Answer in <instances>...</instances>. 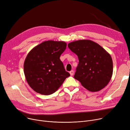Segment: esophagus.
<instances>
[{"mask_svg":"<svg viewBox=\"0 0 130 130\" xmlns=\"http://www.w3.org/2000/svg\"><path fill=\"white\" fill-rule=\"evenodd\" d=\"M70 75L71 76H73V74H74V71H71L70 72Z\"/></svg>","mask_w":130,"mask_h":130,"instance_id":"34e87169","label":"esophagus"}]
</instances>
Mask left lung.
<instances>
[{
	"instance_id": "1",
	"label": "left lung",
	"mask_w": 130,
	"mask_h": 130,
	"mask_svg": "<svg viewBox=\"0 0 130 130\" xmlns=\"http://www.w3.org/2000/svg\"><path fill=\"white\" fill-rule=\"evenodd\" d=\"M68 47L77 55L79 60L74 77L91 92L103 89L110 82L113 74L110 54L91 40L74 41Z\"/></svg>"
}]
</instances>
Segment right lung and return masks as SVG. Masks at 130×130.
Listing matches in <instances>:
<instances>
[{"label": "right lung", "instance_id": "1", "mask_svg": "<svg viewBox=\"0 0 130 130\" xmlns=\"http://www.w3.org/2000/svg\"><path fill=\"white\" fill-rule=\"evenodd\" d=\"M66 46L63 41H45L27 54L24 72L27 83L34 91L44 95H51L70 76L59 58Z\"/></svg>", "mask_w": 130, "mask_h": 130}]
</instances>
